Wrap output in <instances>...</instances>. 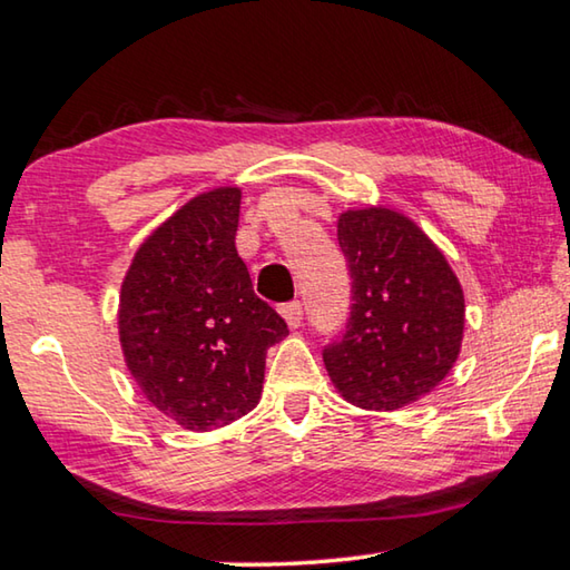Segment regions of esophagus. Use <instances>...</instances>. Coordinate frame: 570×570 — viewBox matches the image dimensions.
Here are the masks:
<instances>
[{"label":"esophagus","instance_id":"34e87169","mask_svg":"<svg viewBox=\"0 0 570 570\" xmlns=\"http://www.w3.org/2000/svg\"><path fill=\"white\" fill-rule=\"evenodd\" d=\"M282 316L286 320V324L292 326V330H298L302 326V320H304V308H302V302H288L282 306Z\"/></svg>","mask_w":570,"mask_h":570}]
</instances>
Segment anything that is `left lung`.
<instances>
[{
	"label": "left lung",
	"mask_w": 570,
	"mask_h": 570,
	"mask_svg": "<svg viewBox=\"0 0 570 570\" xmlns=\"http://www.w3.org/2000/svg\"><path fill=\"white\" fill-rule=\"evenodd\" d=\"M336 238L352 306L342 336L322 352L326 372L360 407L397 410L435 390L458 360L460 282L438 246L394 210H346Z\"/></svg>",
	"instance_id": "left-lung-1"
}]
</instances>
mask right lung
Instances as JSON below:
<instances>
[{"mask_svg": "<svg viewBox=\"0 0 570 570\" xmlns=\"http://www.w3.org/2000/svg\"><path fill=\"white\" fill-rule=\"evenodd\" d=\"M238 188L193 198L138 248L120 292V344L148 402L208 432L258 404L266 350L288 326L236 250Z\"/></svg>", "mask_w": 570, "mask_h": 570, "instance_id": "right-lung-1", "label": "right lung"}]
</instances>
